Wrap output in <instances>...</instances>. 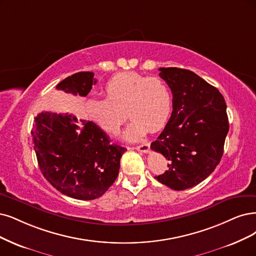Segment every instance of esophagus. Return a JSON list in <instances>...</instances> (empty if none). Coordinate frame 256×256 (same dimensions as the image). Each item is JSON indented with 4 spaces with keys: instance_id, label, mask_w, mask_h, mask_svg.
I'll return each mask as SVG.
<instances>
[{
    "instance_id": "esophagus-1",
    "label": "esophagus",
    "mask_w": 256,
    "mask_h": 256,
    "mask_svg": "<svg viewBox=\"0 0 256 256\" xmlns=\"http://www.w3.org/2000/svg\"><path fill=\"white\" fill-rule=\"evenodd\" d=\"M135 148L139 152H142V153H148V150H150V144L148 142H142L141 144L135 146Z\"/></svg>"
}]
</instances>
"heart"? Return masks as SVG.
Returning <instances> with one entry per match:
<instances>
[{"mask_svg":"<svg viewBox=\"0 0 256 256\" xmlns=\"http://www.w3.org/2000/svg\"><path fill=\"white\" fill-rule=\"evenodd\" d=\"M104 90L108 98L90 100L86 112L99 128L112 135L118 134L128 116L133 119L124 132L128 140L141 138L148 130H159L171 116L172 94L159 78L120 72L108 81Z\"/></svg>","mask_w":256,"mask_h":256,"instance_id":"obj_1","label":"heart"}]
</instances>
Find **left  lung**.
I'll return each mask as SVG.
<instances>
[{"instance_id": "8db88e82", "label": "left lung", "mask_w": 256, "mask_h": 256, "mask_svg": "<svg viewBox=\"0 0 256 256\" xmlns=\"http://www.w3.org/2000/svg\"><path fill=\"white\" fill-rule=\"evenodd\" d=\"M159 70L172 90L173 112L150 144L168 162L166 171L155 178L182 191L200 184L220 164L229 132L226 106L220 90L195 72L178 68Z\"/></svg>"}]
</instances>
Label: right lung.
Here are the masks:
<instances>
[{"instance_id":"add662e5","label":"right lung","mask_w":256,"mask_h":256,"mask_svg":"<svg viewBox=\"0 0 256 256\" xmlns=\"http://www.w3.org/2000/svg\"><path fill=\"white\" fill-rule=\"evenodd\" d=\"M97 80L92 72H80L56 84L66 94L88 96ZM34 148L43 176L54 188L74 200H92L106 193L119 173L126 148L110 144L92 121L72 114L45 110L34 118Z\"/></svg>"}]
</instances>
